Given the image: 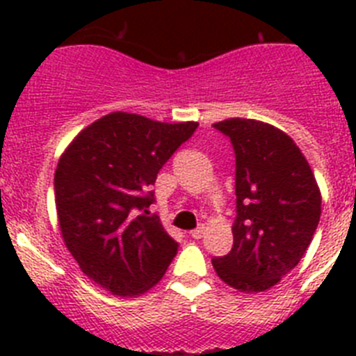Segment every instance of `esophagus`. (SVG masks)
<instances>
[{
	"label": "esophagus",
	"mask_w": 356,
	"mask_h": 356,
	"mask_svg": "<svg viewBox=\"0 0 356 356\" xmlns=\"http://www.w3.org/2000/svg\"><path fill=\"white\" fill-rule=\"evenodd\" d=\"M203 234H205V228H203V226H197L196 229H191V232H188V235H191L193 238H201L203 237Z\"/></svg>",
	"instance_id": "esophagus-1"
}]
</instances>
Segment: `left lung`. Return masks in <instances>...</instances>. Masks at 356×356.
<instances>
[{
    "instance_id": "obj_1",
    "label": "left lung",
    "mask_w": 356,
    "mask_h": 356,
    "mask_svg": "<svg viewBox=\"0 0 356 356\" xmlns=\"http://www.w3.org/2000/svg\"><path fill=\"white\" fill-rule=\"evenodd\" d=\"M235 153L234 246L213 257L217 276L241 292H264L303 259L321 217V193L307 159L278 128L254 119L213 124Z\"/></svg>"
}]
</instances>
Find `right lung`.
Here are the masks:
<instances>
[{
	"instance_id": "obj_1",
	"label": "right lung",
	"mask_w": 356,
	"mask_h": 356,
	"mask_svg": "<svg viewBox=\"0 0 356 356\" xmlns=\"http://www.w3.org/2000/svg\"><path fill=\"white\" fill-rule=\"evenodd\" d=\"M197 122L114 112L81 130L55 172L60 232L81 271L118 296L147 291L176 257L155 203L156 175Z\"/></svg>"
}]
</instances>
